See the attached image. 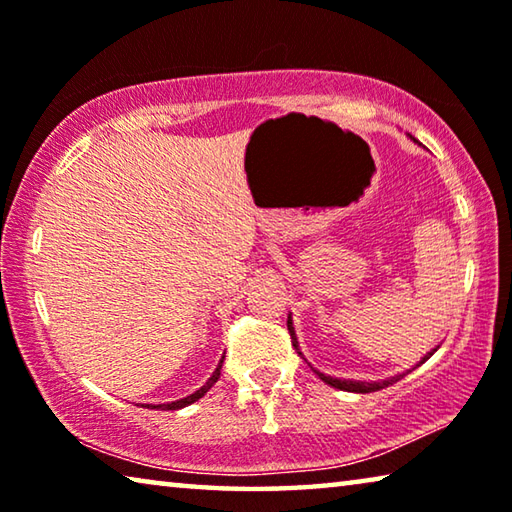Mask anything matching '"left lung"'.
I'll use <instances>...</instances> for the list:
<instances>
[{
  "instance_id": "8db88e82",
  "label": "left lung",
  "mask_w": 512,
  "mask_h": 512,
  "mask_svg": "<svg viewBox=\"0 0 512 512\" xmlns=\"http://www.w3.org/2000/svg\"><path fill=\"white\" fill-rule=\"evenodd\" d=\"M287 327H289V334H291V343H293V348H296V352L300 354L302 357V352H300V348H298V339H296V329H293V323H291V316H289V320H287ZM436 352V350H433ZM433 352H429L427 357L422 359V363L427 361ZM316 375L325 381V384H329V386H334V388H339V391H348V393H375V391H381V388H386V386H391V384H395V381H400L404 375H397V377H391V379H384V381H350V379H336V377H329V375H323V372H318V370H314Z\"/></svg>"
}]
</instances>
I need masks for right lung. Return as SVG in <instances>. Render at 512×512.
I'll return each mask as SVG.
<instances>
[{
	"label": "right lung",
	"mask_w": 512,
	"mask_h": 512,
	"mask_svg": "<svg viewBox=\"0 0 512 512\" xmlns=\"http://www.w3.org/2000/svg\"><path fill=\"white\" fill-rule=\"evenodd\" d=\"M223 359H225V354H223ZM223 359H221L219 366H216V370L212 372V377L205 381V386L198 388L196 393H192V395L183 397V400H176V402H171V404H158V406H153V409H160V411H176V409H183V406L194 404L196 400H201V397H203L207 391H210V388L216 384V381H219V377H221V366H223Z\"/></svg>",
	"instance_id": "1"
}]
</instances>
